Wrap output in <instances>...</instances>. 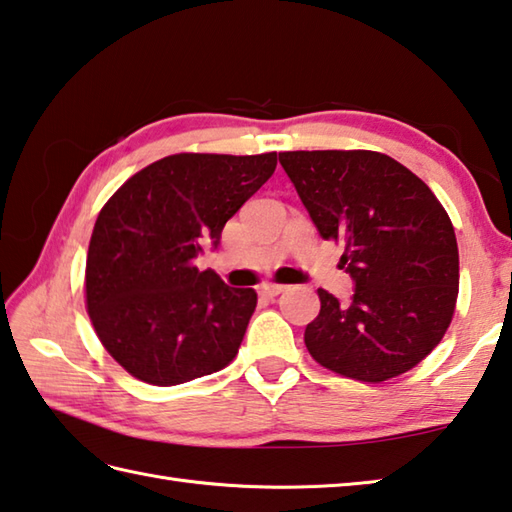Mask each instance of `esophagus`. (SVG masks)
<instances>
[{"label": "esophagus", "instance_id": "34e87169", "mask_svg": "<svg viewBox=\"0 0 512 512\" xmlns=\"http://www.w3.org/2000/svg\"><path fill=\"white\" fill-rule=\"evenodd\" d=\"M286 286L284 284H262L259 286V295L262 297H275L279 293H284Z\"/></svg>", "mask_w": 512, "mask_h": 512}]
</instances>
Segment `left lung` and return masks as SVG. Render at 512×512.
<instances>
[{"label":"left lung","mask_w":512,"mask_h":512,"mask_svg":"<svg viewBox=\"0 0 512 512\" xmlns=\"http://www.w3.org/2000/svg\"><path fill=\"white\" fill-rule=\"evenodd\" d=\"M279 164L355 293L319 288L304 342L317 364L359 382L406 373L442 342L455 313L459 253L450 217L422 179L375 150H290Z\"/></svg>","instance_id":"8db88e82"}]
</instances>
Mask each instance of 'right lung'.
I'll use <instances>...</instances> for the list:
<instances>
[{
  "mask_svg": "<svg viewBox=\"0 0 512 512\" xmlns=\"http://www.w3.org/2000/svg\"><path fill=\"white\" fill-rule=\"evenodd\" d=\"M277 153H179L142 168L99 210L86 257V308L99 342L130 375L177 386L233 362L253 288L199 270L226 222L275 173Z\"/></svg>",
  "mask_w": 512,
  "mask_h": 512,
  "instance_id": "add662e5",
  "label": "right lung"
}]
</instances>
